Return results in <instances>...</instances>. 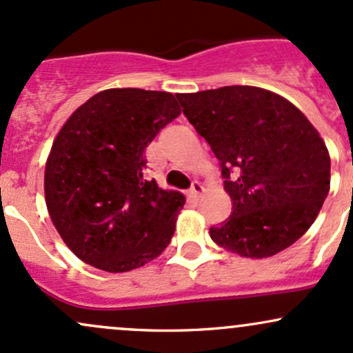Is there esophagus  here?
Wrapping results in <instances>:
<instances>
[{
	"label": "esophagus",
	"mask_w": 353,
	"mask_h": 353,
	"mask_svg": "<svg viewBox=\"0 0 353 353\" xmlns=\"http://www.w3.org/2000/svg\"><path fill=\"white\" fill-rule=\"evenodd\" d=\"M203 185L200 183V181H193L192 183V188H190V193H192V196H195V198H198L201 195V193H203Z\"/></svg>",
	"instance_id": "obj_1"
}]
</instances>
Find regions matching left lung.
<instances>
[{
	"mask_svg": "<svg viewBox=\"0 0 353 353\" xmlns=\"http://www.w3.org/2000/svg\"><path fill=\"white\" fill-rule=\"evenodd\" d=\"M183 114L219 158L230 219L210 228L220 247L267 259L312 227L330 190V157L307 117L272 91L221 86L178 93Z\"/></svg>",
	"mask_w": 353,
	"mask_h": 353,
	"instance_id": "1",
	"label": "left lung"
}]
</instances>
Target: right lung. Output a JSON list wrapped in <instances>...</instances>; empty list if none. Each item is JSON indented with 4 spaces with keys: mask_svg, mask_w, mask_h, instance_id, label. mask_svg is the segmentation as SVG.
I'll list each match as a JSON object with an SVG mask.
<instances>
[{
    "mask_svg": "<svg viewBox=\"0 0 353 353\" xmlns=\"http://www.w3.org/2000/svg\"><path fill=\"white\" fill-rule=\"evenodd\" d=\"M180 113L166 91L112 88L59 130L45 168L46 207L85 263L130 272L168 247L185 196L146 180L145 148Z\"/></svg>",
    "mask_w": 353,
    "mask_h": 353,
    "instance_id": "obj_1",
    "label": "right lung"
}]
</instances>
